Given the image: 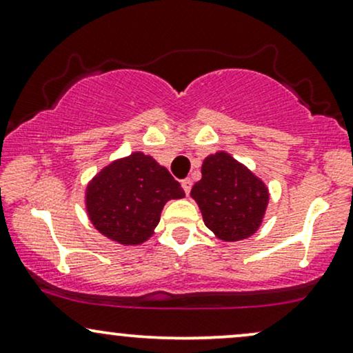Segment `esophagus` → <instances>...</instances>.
<instances>
[{
	"mask_svg": "<svg viewBox=\"0 0 353 353\" xmlns=\"http://www.w3.org/2000/svg\"><path fill=\"white\" fill-rule=\"evenodd\" d=\"M181 184H182V189H184V192L189 195L190 189H192V181H190V179H184V181L181 182Z\"/></svg>",
	"mask_w": 353,
	"mask_h": 353,
	"instance_id": "1",
	"label": "esophagus"
}]
</instances>
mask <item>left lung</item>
<instances>
[{
	"label": "left lung",
	"mask_w": 353,
	"mask_h": 353,
	"mask_svg": "<svg viewBox=\"0 0 353 353\" xmlns=\"http://www.w3.org/2000/svg\"><path fill=\"white\" fill-rule=\"evenodd\" d=\"M202 179L190 197L201 209L203 223L223 241L246 240L258 232L270 203L261 177L227 151L209 154L202 163Z\"/></svg>",
	"instance_id": "1"
}]
</instances>
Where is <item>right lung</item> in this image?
I'll use <instances>...</instances> for the list:
<instances>
[{
  "label": "right lung",
  "instance_id": "obj_1",
  "mask_svg": "<svg viewBox=\"0 0 353 353\" xmlns=\"http://www.w3.org/2000/svg\"><path fill=\"white\" fill-rule=\"evenodd\" d=\"M185 197L181 184L141 151L114 159L85 188V212L93 227L123 246L143 245L154 235L165 202Z\"/></svg>",
  "mask_w": 353,
  "mask_h": 353
}]
</instances>
